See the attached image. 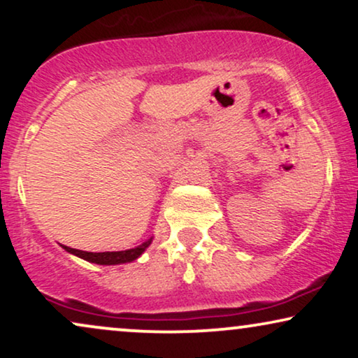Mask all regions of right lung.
I'll return each mask as SVG.
<instances>
[{
    "mask_svg": "<svg viewBox=\"0 0 358 358\" xmlns=\"http://www.w3.org/2000/svg\"><path fill=\"white\" fill-rule=\"evenodd\" d=\"M151 244V239L140 244L138 248L127 249V251H114V252H87V251H80V249H73L68 246H63L68 252L75 254V256L85 259V261L101 264V266H114V264H124V262H131L135 261L136 257L140 256L141 252L145 251Z\"/></svg>",
    "mask_w": 358,
    "mask_h": 358,
    "instance_id": "obj_1",
    "label": "right lung"
}]
</instances>
